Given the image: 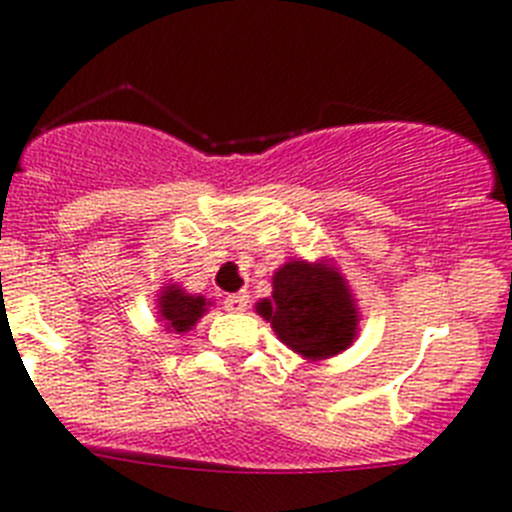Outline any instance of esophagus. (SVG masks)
Listing matches in <instances>:
<instances>
[{
  "mask_svg": "<svg viewBox=\"0 0 512 512\" xmlns=\"http://www.w3.org/2000/svg\"><path fill=\"white\" fill-rule=\"evenodd\" d=\"M225 310L228 312H243L248 307V295L246 292H238V295H228L223 300Z\"/></svg>",
  "mask_w": 512,
  "mask_h": 512,
  "instance_id": "1",
  "label": "esophagus"
}]
</instances>
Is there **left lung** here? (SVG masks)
<instances>
[{
	"mask_svg": "<svg viewBox=\"0 0 512 512\" xmlns=\"http://www.w3.org/2000/svg\"><path fill=\"white\" fill-rule=\"evenodd\" d=\"M271 300L256 312L284 346L310 361L346 351L359 333V307L346 279L325 261H287L274 271Z\"/></svg>",
	"mask_w": 512,
	"mask_h": 512,
	"instance_id": "obj_1",
	"label": "left lung"
}]
</instances>
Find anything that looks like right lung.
<instances>
[{
  "label": "right lung",
  "instance_id": "1",
  "mask_svg": "<svg viewBox=\"0 0 512 512\" xmlns=\"http://www.w3.org/2000/svg\"><path fill=\"white\" fill-rule=\"evenodd\" d=\"M210 307V302L202 295H187L179 284H169L158 295V315L164 320L166 330L174 333H187L192 325L202 318Z\"/></svg>",
  "mask_w": 512,
  "mask_h": 512
}]
</instances>
